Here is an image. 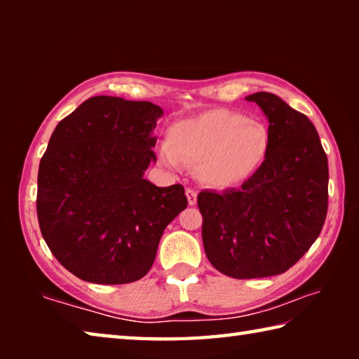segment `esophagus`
<instances>
[{
  "instance_id": "34e87169",
  "label": "esophagus",
  "mask_w": 359,
  "mask_h": 359,
  "mask_svg": "<svg viewBox=\"0 0 359 359\" xmlns=\"http://www.w3.org/2000/svg\"><path fill=\"white\" fill-rule=\"evenodd\" d=\"M187 199H188V204L190 205H194L198 201V193L196 190H193V188H187Z\"/></svg>"
}]
</instances>
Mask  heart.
Wrapping results in <instances>:
<instances>
[{"instance_id":"heart-1","label":"heart","mask_w":359,"mask_h":359,"mask_svg":"<svg viewBox=\"0 0 359 359\" xmlns=\"http://www.w3.org/2000/svg\"><path fill=\"white\" fill-rule=\"evenodd\" d=\"M166 142L160 150L166 166H199L201 179L214 187L239 185L253 177L271 151L264 123L224 109L175 121Z\"/></svg>"}]
</instances>
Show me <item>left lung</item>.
I'll list each match as a JSON object with an SVG mask.
<instances>
[{
  "label": "left lung",
  "instance_id": "obj_1",
  "mask_svg": "<svg viewBox=\"0 0 359 359\" xmlns=\"http://www.w3.org/2000/svg\"><path fill=\"white\" fill-rule=\"evenodd\" d=\"M247 101L269 120L264 166L241 188L198 194L205 255L233 278L287 272L317 241L327 212V156L312 121L277 95Z\"/></svg>",
  "mask_w": 359,
  "mask_h": 359
}]
</instances>
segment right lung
<instances>
[{
  "instance_id": "add662e5",
  "label": "right lung",
  "mask_w": 359,
  "mask_h": 359,
  "mask_svg": "<svg viewBox=\"0 0 359 359\" xmlns=\"http://www.w3.org/2000/svg\"><path fill=\"white\" fill-rule=\"evenodd\" d=\"M161 115L149 101L93 96L52 133L39 163L38 222L53 257L85 282L142 278L163 231L187 208L180 184L144 179Z\"/></svg>"
}]
</instances>
